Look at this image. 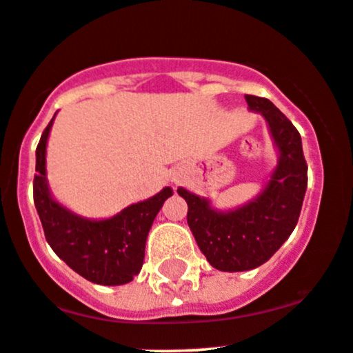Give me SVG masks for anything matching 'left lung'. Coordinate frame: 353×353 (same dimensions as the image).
I'll return each instance as SVG.
<instances>
[{
  "label": "left lung",
  "mask_w": 353,
  "mask_h": 353,
  "mask_svg": "<svg viewBox=\"0 0 353 353\" xmlns=\"http://www.w3.org/2000/svg\"><path fill=\"white\" fill-rule=\"evenodd\" d=\"M251 110L268 122L280 162L265 191L231 212L211 209L203 197L177 189L188 203V224L203 254L221 271L258 268L295 230L308 184V165L296 127L268 99L245 95Z\"/></svg>",
  "instance_id": "obj_1"
}]
</instances>
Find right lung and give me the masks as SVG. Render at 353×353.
Returning <instances> with one entry per match:
<instances>
[{"mask_svg":"<svg viewBox=\"0 0 353 353\" xmlns=\"http://www.w3.org/2000/svg\"><path fill=\"white\" fill-rule=\"evenodd\" d=\"M53 119L38 142L33 179L34 208L46 241L57 256L85 280L107 286L129 283L142 268L147 234L159 209L172 196V189L164 188L159 194L125 208L110 219L90 221L72 214L52 199L46 185V139Z\"/></svg>","mask_w":353,"mask_h":353,"instance_id":"right-lung-1","label":"right lung"}]
</instances>
